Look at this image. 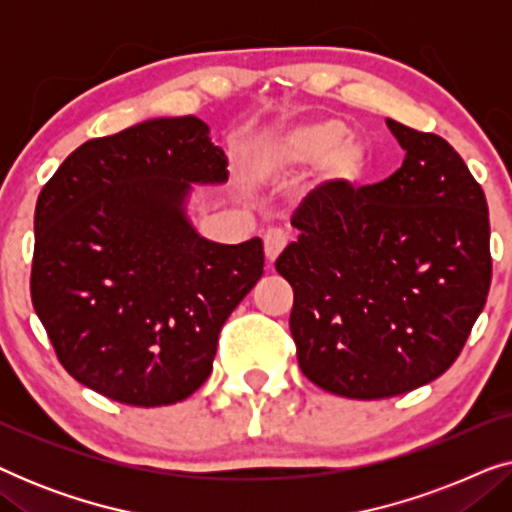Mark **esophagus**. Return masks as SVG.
<instances>
[{"instance_id": "34e87169", "label": "esophagus", "mask_w": 512, "mask_h": 512, "mask_svg": "<svg viewBox=\"0 0 512 512\" xmlns=\"http://www.w3.org/2000/svg\"><path fill=\"white\" fill-rule=\"evenodd\" d=\"M263 247H265V261L275 263L277 256L282 254V249L286 247V235L282 230H268L263 237Z\"/></svg>"}]
</instances>
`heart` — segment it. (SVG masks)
Segmentation results:
<instances>
[{"instance_id":"heart-1","label":"heart","mask_w":512,"mask_h":512,"mask_svg":"<svg viewBox=\"0 0 512 512\" xmlns=\"http://www.w3.org/2000/svg\"><path fill=\"white\" fill-rule=\"evenodd\" d=\"M265 165L272 174L319 165L321 191H342L366 174L368 149L342 121H314L277 137L265 151Z\"/></svg>"}]
</instances>
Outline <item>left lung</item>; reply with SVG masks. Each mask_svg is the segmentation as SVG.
I'll use <instances>...</instances> for the list:
<instances>
[{
  "label": "left lung",
  "instance_id": "8db88e82",
  "mask_svg": "<svg viewBox=\"0 0 512 512\" xmlns=\"http://www.w3.org/2000/svg\"><path fill=\"white\" fill-rule=\"evenodd\" d=\"M405 151L380 184L310 193L275 268L293 286L307 380L345 398L424 387L464 349L492 282L487 200L443 137L387 118Z\"/></svg>",
  "mask_w": 512,
  "mask_h": 512
}]
</instances>
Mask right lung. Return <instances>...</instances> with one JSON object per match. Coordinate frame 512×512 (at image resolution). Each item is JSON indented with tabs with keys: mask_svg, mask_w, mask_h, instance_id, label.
<instances>
[{
	"mask_svg": "<svg viewBox=\"0 0 512 512\" xmlns=\"http://www.w3.org/2000/svg\"><path fill=\"white\" fill-rule=\"evenodd\" d=\"M228 158L195 116L151 118L69 153L34 209L32 305L69 375L125 405L184 401L263 275V242L219 244L186 214Z\"/></svg>",
	"mask_w": 512,
	"mask_h": 512,
	"instance_id": "add662e5",
	"label": "right lung"
}]
</instances>
